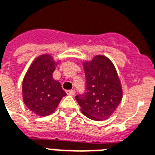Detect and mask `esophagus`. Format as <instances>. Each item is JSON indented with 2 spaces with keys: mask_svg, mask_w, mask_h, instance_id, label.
Instances as JSON below:
<instances>
[{
  "mask_svg": "<svg viewBox=\"0 0 155 155\" xmlns=\"http://www.w3.org/2000/svg\"><path fill=\"white\" fill-rule=\"evenodd\" d=\"M74 93H75V91H74V90H69V91H66V94H67L74 95Z\"/></svg>",
  "mask_w": 155,
  "mask_h": 155,
  "instance_id": "esophagus-1",
  "label": "esophagus"
}]
</instances>
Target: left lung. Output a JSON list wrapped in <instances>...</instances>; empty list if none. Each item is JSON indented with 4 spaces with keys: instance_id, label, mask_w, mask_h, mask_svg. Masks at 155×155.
<instances>
[{
    "instance_id": "1",
    "label": "left lung",
    "mask_w": 155,
    "mask_h": 155,
    "mask_svg": "<svg viewBox=\"0 0 155 155\" xmlns=\"http://www.w3.org/2000/svg\"><path fill=\"white\" fill-rule=\"evenodd\" d=\"M85 92L75 99L81 112L93 120H106L122 100V87L114 64L104 55L84 63Z\"/></svg>"
}]
</instances>
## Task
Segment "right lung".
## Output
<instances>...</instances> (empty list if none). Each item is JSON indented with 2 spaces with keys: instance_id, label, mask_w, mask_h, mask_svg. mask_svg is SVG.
<instances>
[{
  "instance_id": "1",
  "label": "right lung",
  "mask_w": 155,
  "mask_h": 155,
  "mask_svg": "<svg viewBox=\"0 0 155 155\" xmlns=\"http://www.w3.org/2000/svg\"><path fill=\"white\" fill-rule=\"evenodd\" d=\"M54 69L51 55L43 54L34 61L23 80L24 103L40 116L52 114L61 99L66 95L61 83L52 77Z\"/></svg>"
}]
</instances>
